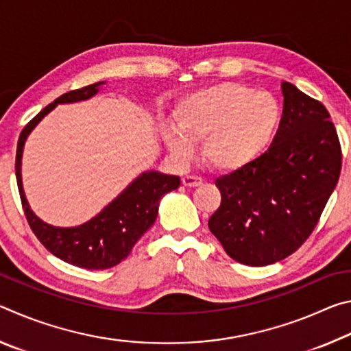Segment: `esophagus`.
Instances as JSON below:
<instances>
[{"instance_id":"obj_1","label":"esophagus","mask_w":351,"mask_h":351,"mask_svg":"<svg viewBox=\"0 0 351 351\" xmlns=\"http://www.w3.org/2000/svg\"><path fill=\"white\" fill-rule=\"evenodd\" d=\"M182 184L186 187H198L203 184V180L199 176H184L182 178Z\"/></svg>"}]
</instances>
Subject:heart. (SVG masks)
I'll return each mask as SVG.
<instances>
[{
  "label": "heart",
  "mask_w": 351,
  "mask_h": 351,
  "mask_svg": "<svg viewBox=\"0 0 351 351\" xmlns=\"http://www.w3.org/2000/svg\"><path fill=\"white\" fill-rule=\"evenodd\" d=\"M175 125L162 138L176 158L192 156V141H203L201 154L209 167L235 171L268 150L282 122V106L269 93L245 83L226 82L184 96L175 108Z\"/></svg>",
  "instance_id": "1"
}]
</instances>
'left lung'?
I'll return each instance as SVG.
<instances>
[{
	"label": "left lung",
	"mask_w": 351,
	"mask_h": 351,
	"mask_svg": "<svg viewBox=\"0 0 351 351\" xmlns=\"http://www.w3.org/2000/svg\"><path fill=\"white\" fill-rule=\"evenodd\" d=\"M282 94L268 152L215 181L221 204L207 224L226 254L247 266L272 265L304 245L341 175V144L325 106L289 82Z\"/></svg>",
	"instance_id": "obj_1"
}]
</instances>
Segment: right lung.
<instances>
[{"mask_svg":"<svg viewBox=\"0 0 351 351\" xmlns=\"http://www.w3.org/2000/svg\"><path fill=\"white\" fill-rule=\"evenodd\" d=\"M106 82H97L63 94L41 110L20 134L16 145L15 173L27 223L47 251L69 265L85 269H108L128 257L133 246L156 221L159 201L180 187V176L147 170L134 178L96 217L73 228H58L35 215L23 189L21 158L25 144L43 117L60 104L83 102L96 96Z\"/></svg>","mask_w":351,"mask_h":351,"instance_id":"1","label":"right lung"}]
</instances>
